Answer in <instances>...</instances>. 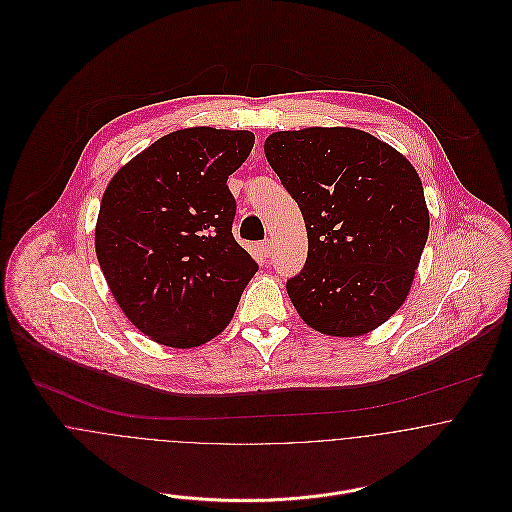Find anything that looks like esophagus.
Segmentation results:
<instances>
[{"label": "esophagus", "instance_id": "1", "mask_svg": "<svg viewBox=\"0 0 512 512\" xmlns=\"http://www.w3.org/2000/svg\"><path fill=\"white\" fill-rule=\"evenodd\" d=\"M258 248H260L262 256H264V258H268V256L272 254V240H262V242L258 244Z\"/></svg>", "mask_w": 512, "mask_h": 512}]
</instances>
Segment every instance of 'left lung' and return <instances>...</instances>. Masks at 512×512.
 <instances>
[{"instance_id":"obj_1","label":"left lung","mask_w":512,"mask_h":512,"mask_svg":"<svg viewBox=\"0 0 512 512\" xmlns=\"http://www.w3.org/2000/svg\"><path fill=\"white\" fill-rule=\"evenodd\" d=\"M264 151L307 228L305 266L286 282L299 317L335 337L376 329L404 303L428 240L416 169L353 128L276 132Z\"/></svg>"}]
</instances>
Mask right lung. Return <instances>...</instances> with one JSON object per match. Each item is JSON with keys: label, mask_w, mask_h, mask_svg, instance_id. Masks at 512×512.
I'll return each mask as SVG.
<instances>
[{"label": "right lung", "mask_w": 512, "mask_h": 512, "mask_svg": "<svg viewBox=\"0 0 512 512\" xmlns=\"http://www.w3.org/2000/svg\"><path fill=\"white\" fill-rule=\"evenodd\" d=\"M254 134L191 128L124 165L100 203L96 256L126 317L153 341L199 347L230 323L258 272L234 240L226 185Z\"/></svg>", "instance_id": "obj_1"}]
</instances>
